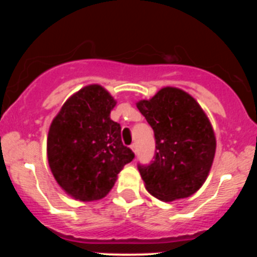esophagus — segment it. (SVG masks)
I'll list each match as a JSON object with an SVG mask.
<instances>
[{"instance_id":"esophagus-1","label":"esophagus","mask_w":257,"mask_h":257,"mask_svg":"<svg viewBox=\"0 0 257 257\" xmlns=\"http://www.w3.org/2000/svg\"><path fill=\"white\" fill-rule=\"evenodd\" d=\"M131 149H133V151H134V153H136V144H135V143H134V144L131 145Z\"/></svg>"}]
</instances>
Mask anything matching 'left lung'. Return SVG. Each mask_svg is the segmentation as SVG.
<instances>
[{
    "mask_svg": "<svg viewBox=\"0 0 257 257\" xmlns=\"http://www.w3.org/2000/svg\"><path fill=\"white\" fill-rule=\"evenodd\" d=\"M138 109L154 131L156 154L138 165L145 188L163 202L187 198L205 183L216 139L206 113L188 92L163 87Z\"/></svg>",
    "mask_w": 257,
    "mask_h": 257,
    "instance_id": "1",
    "label": "left lung"
}]
</instances>
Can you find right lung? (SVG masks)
Listing matches in <instances>:
<instances>
[{"mask_svg":"<svg viewBox=\"0 0 257 257\" xmlns=\"http://www.w3.org/2000/svg\"><path fill=\"white\" fill-rule=\"evenodd\" d=\"M114 105L105 88L86 86L65 101L50 126V169L63 190L79 201L104 198L135 157L122 143L121 124L110 119Z\"/></svg>","mask_w":257,"mask_h":257,"instance_id":"obj_1","label":"right lung"}]
</instances>
